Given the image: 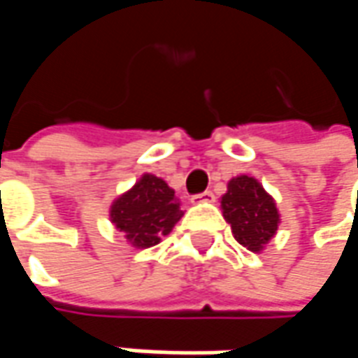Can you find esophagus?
<instances>
[{
	"instance_id": "esophagus-1",
	"label": "esophagus",
	"mask_w": 358,
	"mask_h": 358,
	"mask_svg": "<svg viewBox=\"0 0 358 358\" xmlns=\"http://www.w3.org/2000/svg\"><path fill=\"white\" fill-rule=\"evenodd\" d=\"M213 191H203V193H197V195L191 197V203H195V205H201V203H213Z\"/></svg>"
}]
</instances>
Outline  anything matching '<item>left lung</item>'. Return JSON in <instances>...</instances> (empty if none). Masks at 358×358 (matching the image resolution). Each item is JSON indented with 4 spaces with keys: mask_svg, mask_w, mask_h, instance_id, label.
<instances>
[{
    "mask_svg": "<svg viewBox=\"0 0 358 358\" xmlns=\"http://www.w3.org/2000/svg\"><path fill=\"white\" fill-rule=\"evenodd\" d=\"M221 205L235 239L249 251H261L275 235L279 225L275 201L253 177L241 175L231 179Z\"/></svg>",
    "mask_w": 358,
    "mask_h": 358,
    "instance_id": "8db88e82",
    "label": "left lung"
}]
</instances>
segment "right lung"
I'll return each mask as SVG.
<instances>
[{"instance_id": "1", "label": "right lung", "mask_w": 358, "mask_h": 358, "mask_svg": "<svg viewBox=\"0 0 358 358\" xmlns=\"http://www.w3.org/2000/svg\"><path fill=\"white\" fill-rule=\"evenodd\" d=\"M181 215L175 191L155 175H143L137 185L111 205V221L137 249L157 245L161 237L171 233Z\"/></svg>"}]
</instances>
